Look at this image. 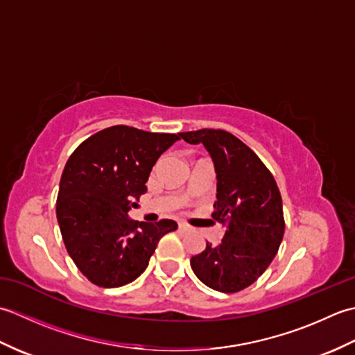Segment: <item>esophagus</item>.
<instances>
[{
	"label": "esophagus",
	"instance_id": "34e87169",
	"mask_svg": "<svg viewBox=\"0 0 355 355\" xmlns=\"http://www.w3.org/2000/svg\"><path fill=\"white\" fill-rule=\"evenodd\" d=\"M178 227H180V230H183V232H189V230H192L189 225H187L186 223H178Z\"/></svg>",
	"mask_w": 355,
	"mask_h": 355
}]
</instances>
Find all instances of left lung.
<instances>
[{
    "instance_id": "obj_1",
    "label": "left lung",
    "mask_w": 355,
    "mask_h": 355,
    "mask_svg": "<svg viewBox=\"0 0 355 355\" xmlns=\"http://www.w3.org/2000/svg\"><path fill=\"white\" fill-rule=\"evenodd\" d=\"M180 139L202 143L216 172L214 220L225 232L218 245L206 244L192 256L200 281L221 293H236L258 279L282 243L285 221L279 187L267 166L235 135L223 130L180 132Z\"/></svg>"
}]
</instances>
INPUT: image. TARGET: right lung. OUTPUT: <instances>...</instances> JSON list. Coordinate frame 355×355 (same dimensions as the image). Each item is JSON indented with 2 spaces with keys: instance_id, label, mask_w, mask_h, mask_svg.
<instances>
[{
  "instance_id": "obj_1",
  "label": "right lung",
  "mask_w": 355,
  "mask_h": 355,
  "mask_svg": "<svg viewBox=\"0 0 355 355\" xmlns=\"http://www.w3.org/2000/svg\"><path fill=\"white\" fill-rule=\"evenodd\" d=\"M178 134H160L116 125L96 132L67 162L56 216L70 258L89 282L116 288L146 270L158 241L177 223H139L128 215L153 166Z\"/></svg>"
}]
</instances>
